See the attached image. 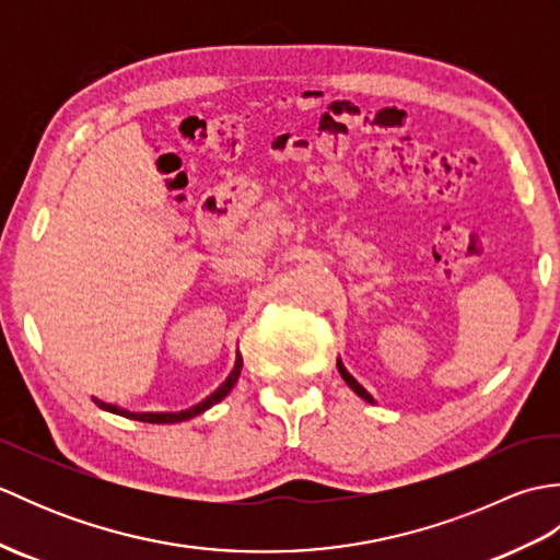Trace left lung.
<instances>
[{"label": "left lung", "instance_id": "1", "mask_svg": "<svg viewBox=\"0 0 560 560\" xmlns=\"http://www.w3.org/2000/svg\"><path fill=\"white\" fill-rule=\"evenodd\" d=\"M337 368H339V375L343 377V383H347V385L355 392V395H359L361 399H365L368 404H375V399H373L371 395H368V389H365L363 385H359V380H355V377L347 371V368H343V363H341V361H337Z\"/></svg>", "mask_w": 560, "mask_h": 560}]
</instances>
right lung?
Wrapping results in <instances>:
<instances>
[{
	"mask_svg": "<svg viewBox=\"0 0 560 560\" xmlns=\"http://www.w3.org/2000/svg\"><path fill=\"white\" fill-rule=\"evenodd\" d=\"M241 371H243V355L235 353V365H233V371L229 373V377H225L223 383L217 389H213L207 399H201L199 404H195V407H189L185 411H159V413H153V411H127V409L115 407V404H105V401H98V399H96V404H98L101 409H105V411L120 413V416H127V419H135V421H144V423H180V421H187V419H195V416L211 409L213 404H219L233 389V385L237 383V377H241Z\"/></svg>",
	"mask_w": 560,
	"mask_h": 560,
	"instance_id": "add662e5",
	"label": "right lung"
}]
</instances>
